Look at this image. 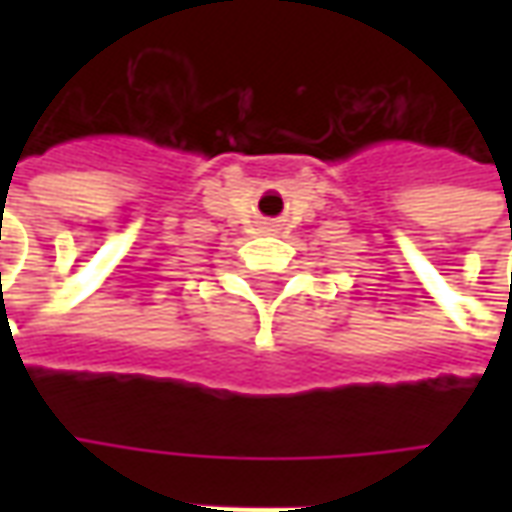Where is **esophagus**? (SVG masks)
<instances>
[{
    "label": "esophagus",
    "instance_id": "34e87169",
    "mask_svg": "<svg viewBox=\"0 0 512 512\" xmlns=\"http://www.w3.org/2000/svg\"><path fill=\"white\" fill-rule=\"evenodd\" d=\"M266 230H268V233H271V230H277V224H274V222H266Z\"/></svg>",
    "mask_w": 512,
    "mask_h": 512
}]
</instances>
